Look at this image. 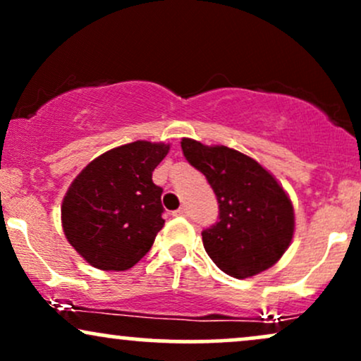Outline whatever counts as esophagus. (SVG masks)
Masks as SVG:
<instances>
[{
	"instance_id": "esophagus-1",
	"label": "esophagus",
	"mask_w": 361,
	"mask_h": 361,
	"mask_svg": "<svg viewBox=\"0 0 361 361\" xmlns=\"http://www.w3.org/2000/svg\"><path fill=\"white\" fill-rule=\"evenodd\" d=\"M186 214H188V212H186L185 207H180V209L173 212V215H175V217H186Z\"/></svg>"
}]
</instances>
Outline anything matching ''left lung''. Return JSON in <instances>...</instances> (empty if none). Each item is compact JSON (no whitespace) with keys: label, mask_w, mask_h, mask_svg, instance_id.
<instances>
[{"label":"left lung","mask_w":361,"mask_h":361,"mask_svg":"<svg viewBox=\"0 0 361 361\" xmlns=\"http://www.w3.org/2000/svg\"><path fill=\"white\" fill-rule=\"evenodd\" d=\"M190 164L204 173L219 202V221L202 233L207 255L227 275L268 270L292 243L295 217L288 195L252 157L226 146L181 140Z\"/></svg>","instance_id":"obj_1"}]
</instances>
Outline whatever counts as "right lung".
I'll list each match as a JSON object with an SVG mask.
<instances>
[{"label": "right lung", "mask_w": 361, "mask_h": 361, "mask_svg": "<svg viewBox=\"0 0 361 361\" xmlns=\"http://www.w3.org/2000/svg\"><path fill=\"white\" fill-rule=\"evenodd\" d=\"M169 144L135 140L98 156L69 186L61 207L66 238L91 267L123 271L146 256L163 229V188L152 171Z\"/></svg>", "instance_id": "obj_1"}]
</instances>
